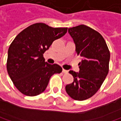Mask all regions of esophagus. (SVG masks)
I'll return each mask as SVG.
<instances>
[{
    "instance_id": "esophagus-1",
    "label": "esophagus",
    "mask_w": 121,
    "mask_h": 121,
    "mask_svg": "<svg viewBox=\"0 0 121 121\" xmlns=\"http://www.w3.org/2000/svg\"><path fill=\"white\" fill-rule=\"evenodd\" d=\"M62 72L64 73H68V71L67 70H64V69H63V71H62Z\"/></svg>"
}]
</instances>
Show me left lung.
<instances>
[{
    "label": "left lung",
    "instance_id": "8db88e82",
    "mask_svg": "<svg viewBox=\"0 0 121 121\" xmlns=\"http://www.w3.org/2000/svg\"><path fill=\"white\" fill-rule=\"evenodd\" d=\"M69 33L82 61L78 64L80 71H69L73 82L66 86V91L73 99L82 101L100 88L109 72L110 52L104 38L92 28L80 25L69 28Z\"/></svg>",
    "mask_w": 121,
    "mask_h": 121
}]
</instances>
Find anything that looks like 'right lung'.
<instances>
[{
    "label": "right lung",
    "mask_w": 121,
    "mask_h": 121,
    "mask_svg": "<svg viewBox=\"0 0 121 121\" xmlns=\"http://www.w3.org/2000/svg\"><path fill=\"white\" fill-rule=\"evenodd\" d=\"M67 29L37 23L21 31L12 42L7 70L20 92L28 96L37 95L45 91L52 75L62 71L58 64L46 62L43 54L55 40L66 33Z\"/></svg>",
    "instance_id": "1"
}]
</instances>
